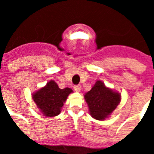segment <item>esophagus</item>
I'll list each match as a JSON object with an SVG mask.
<instances>
[{
  "label": "esophagus",
  "mask_w": 154,
  "mask_h": 154,
  "mask_svg": "<svg viewBox=\"0 0 154 154\" xmlns=\"http://www.w3.org/2000/svg\"><path fill=\"white\" fill-rule=\"evenodd\" d=\"M74 89L75 92H80L81 90V85H75L74 86Z\"/></svg>",
  "instance_id": "esophagus-1"
}]
</instances>
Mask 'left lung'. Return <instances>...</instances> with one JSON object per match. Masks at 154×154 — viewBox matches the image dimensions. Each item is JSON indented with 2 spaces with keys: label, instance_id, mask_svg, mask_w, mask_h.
<instances>
[{
  "label": "left lung",
  "instance_id": "1",
  "mask_svg": "<svg viewBox=\"0 0 154 154\" xmlns=\"http://www.w3.org/2000/svg\"><path fill=\"white\" fill-rule=\"evenodd\" d=\"M120 94L105 86L97 81L90 91L85 95L90 115L98 120H103L116 108L120 102Z\"/></svg>",
  "mask_w": 154,
  "mask_h": 154
}]
</instances>
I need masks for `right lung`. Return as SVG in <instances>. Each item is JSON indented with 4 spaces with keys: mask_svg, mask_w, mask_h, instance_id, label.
<instances>
[{
    "mask_svg": "<svg viewBox=\"0 0 154 154\" xmlns=\"http://www.w3.org/2000/svg\"><path fill=\"white\" fill-rule=\"evenodd\" d=\"M72 92L70 88H58L55 81L51 80L44 88L34 93L32 98L42 113L52 117L60 113L64 103Z\"/></svg>",
    "mask_w": 154,
    "mask_h": 154,
    "instance_id": "obj_1",
    "label": "right lung"
}]
</instances>
